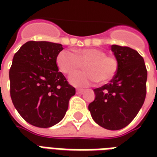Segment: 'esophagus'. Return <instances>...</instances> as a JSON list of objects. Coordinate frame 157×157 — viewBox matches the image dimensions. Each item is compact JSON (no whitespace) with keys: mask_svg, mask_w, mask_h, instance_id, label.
I'll list each match as a JSON object with an SVG mask.
<instances>
[{"mask_svg":"<svg viewBox=\"0 0 157 157\" xmlns=\"http://www.w3.org/2000/svg\"><path fill=\"white\" fill-rule=\"evenodd\" d=\"M76 92L79 93V94H82V93L84 92V90H83V89H77V90H76Z\"/></svg>","mask_w":157,"mask_h":157,"instance_id":"esophagus-1","label":"esophagus"}]
</instances>
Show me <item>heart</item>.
<instances>
[{
    "mask_svg": "<svg viewBox=\"0 0 157 157\" xmlns=\"http://www.w3.org/2000/svg\"><path fill=\"white\" fill-rule=\"evenodd\" d=\"M57 65L63 73L71 74L85 65L84 71L72 74L69 82L75 86H88L94 82L104 84L111 81L118 71V61L107 55L102 49L95 48L78 49L75 54L71 50H62L56 59Z\"/></svg>",
    "mask_w": 157,
    "mask_h": 157,
    "instance_id": "1",
    "label": "heart"
}]
</instances>
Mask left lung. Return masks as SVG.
Returning a JSON list of instances; mask_svg holds the SVG:
<instances>
[{
	"label": "left lung",
	"instance_id": "8db88e82",
	"mask_svg": "<svg viewBox=\"0 0 157 157\" xmlns=\"http://www.w3.org/2000/svg\"><path fill=\"white\" fill-rule=\"evenodd\" d=\"M111 50L118 61L117 73L109 83L93 90L95 99L88 109L101 127L118 130L135 118L145 102L147 71L135 49L113 44Z\"/></svg>",
	"mask_w": 157,
	"mask_h": 157
}]
</instances>
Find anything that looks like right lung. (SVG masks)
Instances as JSON below:
<instances>
[{
    "label": "right lung",
    "instance_id": "add662e5",
    "mask_svg": "<svg viewBox=\"0 0 157 157\" xmlns=\"http://www.w3.org/2000/svg\"><path fill=\"white\" fill-rule=\"evenodd\" d=\"M60 44L29 41L15 54L9 71L13 105L30 124L48 128L60 122L75 89L59 71Z\"/></svg>",
    "mask_w": 157,
    "mask_h": 157
}]
</instances>
